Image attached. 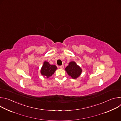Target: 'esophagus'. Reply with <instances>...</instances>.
<instances>
[{
	"mask_svg": "<svg viewBox=\"0 0 121 121\" xmlns=\"http://www.w3.org/2000/svg\"><path fill=\"white\" fill-rule=\"evenodd\" d=\"M59 67H60V68H61V69H63L64 67V65H60V66H59Z\"/></svg>",
	"mask_w": 121,
	"mask_h": 121,
	"instance_id": "1",
	"label": "esophagus"
}]
</instances>
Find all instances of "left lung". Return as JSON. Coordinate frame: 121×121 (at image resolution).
<instances>
[{
	"instance_id": "8db88e82",
	"label": "left lung",
	"mask_w": 121,
	"mask_h": 121,
	"mask_svg": "<svg viewBox=\"0 0 121 121\" xmlns=\"http://www.w3.org/2000/svg\"><path fill=\"white\" fill-rule=\"evenodd\" d=\"M65 70L68 75L73 79L77 78L82 72V69L74 61H71L69 63L65 68Z\"/></svg>"
}]
</instances>
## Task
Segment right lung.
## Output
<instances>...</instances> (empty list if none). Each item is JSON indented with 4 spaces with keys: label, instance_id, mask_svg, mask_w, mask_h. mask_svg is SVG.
<instances>
[{
    "label": "right lung",
    "instance_id": "add662e5",
    "mask_svg": "<svg viewBox=\"0 0 121 121\" xmlns=\"http://www.w3.org/2000/svg\"><path fill=\"white\" fill-rule=\"evenodd\" d=\"M57 67L55 65H51L49 62L44 61L41 70V74L44 77L48 78L52 76L56 70Z\"/></svg>",
    "mask_w": 121,
    "mask_h": 121
}]
</instances>
